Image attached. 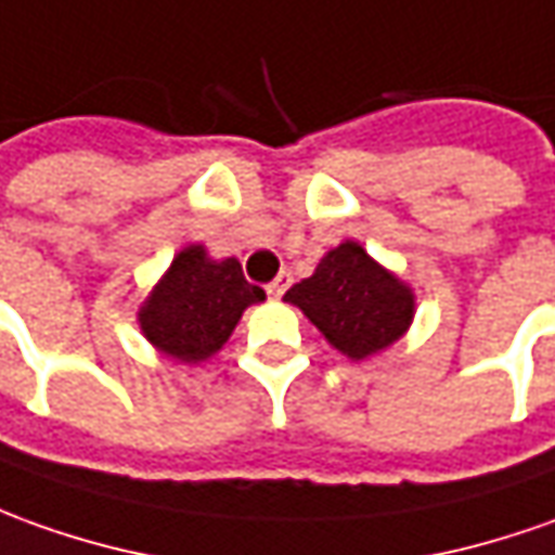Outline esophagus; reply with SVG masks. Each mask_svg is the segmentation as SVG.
Returning <instances> with one entry per match:
<instances>
[{"mask_svg": "<svg viewBox=\"0 0 555 555\" xmlns=\"http://www.w3.org/2000/svg\"><path fill=\"white\" fill-rule=\"evenodd\" d=\"M288 285H292V273H279V276L273 279L270 285H267V294H270L273 300H279V297L285 294V288H288Z\"/></svg>", "mask_w": 555, "mask_h": 555, "instance_id": "esophagus-1", "label": "esophagus"}]
</instances>
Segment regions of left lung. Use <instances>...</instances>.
Returning a JSON list of instances; mask_svg holds the SVG:
<instances>
[{
	"instance_id": "obj_1",
	"label": "left lung",
	"mask_w": 555,
	"mask_h": 555,
	"mask_svg": "<svg viewBox=\"0 0 555 555\" xmlns=\"http://www.w3.org/2000/svg\"><path fill=\"white\" fill-rule=\"evenodd\" d=\"M285 300L352 361L386 352L416 315V294L398 273L373 261L367 248L346 240L319 261L315 273L285 292Z\"/></svg>"
}]
</instances>
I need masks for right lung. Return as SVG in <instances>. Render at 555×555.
I'll list each match as a JSON object with an SVG mask.
<instances>
[{"mask_svg":"<svg viewBox=\"0 0 555 555\" xmlns=\"http://www.w3.org/2000/svg\"><path fill=\"white\" fill-rule=\"evenodd\" d=\"M261 300L267 294L246 282L236 258L215 261L209 248L191 243L142 300L135 322L160 356L199 364L230 340L243 312Z\"/></svg>","mask_w":555,"mask_h":555,"instance_id":"1","label":"right lung"}]
</instances>
